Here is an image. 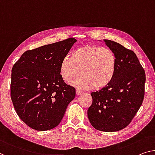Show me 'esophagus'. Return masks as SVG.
<instances>
[{"label": "esophagus", "mask_w": 155, "mask_h": 155, "mask_svg": "<svg viewBox=\"0 0 155 155\" xmlns=\"http://www.w3.org/2000/svg\"><path fill=\"white\" fill-rule=\"evenodd\" d=\"M82 93H83L82 91H76V94H77V95H80V94H81Z\"/></svg>", "instance_id": "1"}]
</instances>
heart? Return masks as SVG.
<instances>
[{"instance_id":"heart-1","label":"heart","mask_w":155,"mask_h":155,"mask_svg":"<svg viewBox=\"0 0 155 155\" xmlns=\"http://www.w3.org/2000/svg\"><path fill=\"white\" fill-rule=\"evenodd\" d=\"M116 69V58L107 48L93 45L76 49L71 56H66L60 66V75L68 84L74 83L82 90L101 89L110 84Z\"/></svg>"}]
</instances>
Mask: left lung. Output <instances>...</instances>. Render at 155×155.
<instances>
[{
  "instance_id": "left-lung-1",
  "label": "left lung",
  "mask_w": 155,
  "mask_h": 155,
  "mask_svg": "<svg viewBox=\"0 0 155 155\" xmlns=\"http://www.w3.org/2000/svg\"><path fill=\"white\" fill-rule=\"evenodd\" d=\"M104 41L114 53L116 69L107 86L91 92L87 117L94 128L111 132L125 128L139 110L145 95V73L133 51L114 41Z\"/></svg>"
}]
</instances>
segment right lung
I'll use <instances>...</instances> for the list:
<instances>
[{"label":"right lung","mask_w":155,"mask_h":155,"mask_svg":"<svg viewBox=\"0 0 155 155\" xmlns=\"http://www.w3.org/2000/svg\"><path fill=\"white\" fill-rule=\"evenodd\" d=\"M76 41L70 38L28 50L13 65L11 100L29 127L38 131L55 127L74 99L75 88L62 79L60 66Z\"/></svg>","instance_id":"right-lung-1"}]
</instances>
